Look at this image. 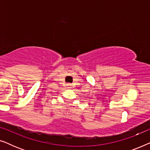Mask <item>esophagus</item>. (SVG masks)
Masks as SVG:
<instances>
[{"instance_id": "34e87169", "label": "esophagus", "mask_w": 150, "mask_h": 150, "mask_svg": "<svg viewBox=\"0 0 150 150\" xmlns=\"http://www.w3.org/2000/svg\"><path fill=\"white\" fill-rule=\"evenodd\" d=\"M67 86H71V85H70V84H67ZM69 88H70V87H69Z\"/></svg>"}]
</instances>
